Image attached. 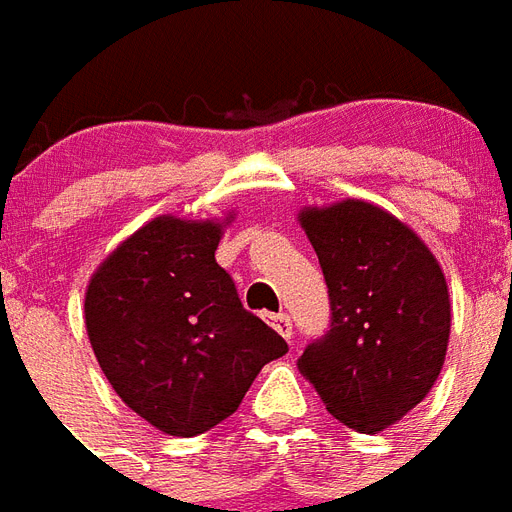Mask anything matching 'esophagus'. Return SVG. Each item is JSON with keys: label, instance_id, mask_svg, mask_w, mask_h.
<instances>
[{"label": "esophagus", "instance_id": "esophagus-1", "mask_svg": "<svg viewBox=\"0 0 512 512\" xmlns=\"http://www.w3.org/2000/svg\"><path fill=\"white\" fill-rule=\"evenodd\" d=\"M271 325H274L276 331L282 333L285 339H293V323H290L287 314H271Z\"/></svg>", "mask_w": 512, "mask_h": 512}]
</instances>
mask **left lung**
Wrapping results in <instances>:
<instances>
[{
    "instance_id": "left-lung-1",
    "label": "left lung",
    "mask_w": 512,
    "mask_h": 512,
    "mask_svg": "<svg viewBox=\"0 0 512 512\" xmlns=\"http://www.w3.org/2000/svg\"><path fill=\"white\" fill-rule=\"evenodd\" d=\"M331 298V328L298 358L325 410L363 434L426 399L450 339L448 282L401 219L366 200L304 208Z\"/></svg>"
}]
</instances>
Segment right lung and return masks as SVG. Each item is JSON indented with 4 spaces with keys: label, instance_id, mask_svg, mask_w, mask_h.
Returning a JSON list of instances; mask_svg holds the SVG:
<instances>
[{
    "label": "right lung",
    "instance_id": "add662e5",
    "mask_svg": "<svg viewBox=\"0 0 512 512\" xmlns=\"http://www.w3.org/2000/svg\"><path fill=\"white\" fill-rule=\"evenodd\" d=\"M225 222L157 217L121 241L86 287V333L119 399L170 437L230 418L287 342L246 312L219 266Z\"/></svg>",
    "mask_w": 512,
    "mask_h": 512
}]
</instances>
